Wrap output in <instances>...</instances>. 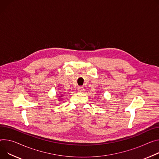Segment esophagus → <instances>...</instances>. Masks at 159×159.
Listing matches in <instances>:
<instances>
[{"instance_id": "1", "label": "esophagus", "mask_w": 159, "mask_h": 159, "mask_svg": "<svg viewBox=\"0 0 159 159\" xmlns=\"http://www.w3.org/2000/svg\"><path fill=\"white\" fill-rule=\"evenodd\" d=\"M84 90H85V89H84V87H82V86H80V87H79V88H78V91L80 92V93H84Z\"/></svg>"}]
</instances>
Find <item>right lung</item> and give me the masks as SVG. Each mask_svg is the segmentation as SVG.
I'll list each match as a JSON object with an SVG mask.
<instances>
[{"label": "right lung", "mask_w": 159, "mask_h": 159, "mask_svg": "<svg viewBox=\"0 0 159 159\" xmlns=\"http://www.w3.org/2000/svg\"><path fill=\"white\" fill-rule=\"evenodd\" d=\"M62 97H63V95H62V94H60V95H59V98H58V99H59V101H61Z\"/></svg>", "instance_id": "1"}]
</instances>
